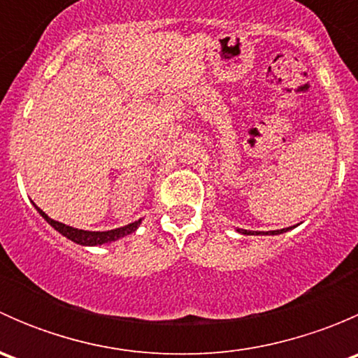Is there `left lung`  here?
<instances>
[{
  "instance_id": "left-lung-1",
  "label": "left lung",
  "mask_w": 358,
  "mask_h": 358,
  "mask_svg": "<svg viewBox=\"0 0 358 358\" xmlns=\"http://www.w3.org/2000/svg\"><path fill=\"white\" fill-rule=\"evenodd\" d=\"M294 229V227H287V229H280V230H270V232H255V230H244V229H237V232L244 234V236H279V234L289 232V230Z\"/></svg>"
}]
</instances>
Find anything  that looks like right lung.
Here are the masks:
<instances>
[{
	"label": "right lung",
	"instance_id": "right-lung-1",
	"mask_svg": "<svg viewBox=\"0 0 358 358\" xmlns=\"http://www.w3.org/2000/svg\"><path fill=\"white\" fill-rule=\"evenodd\" d=\"M32 204H34V202H32ZM34 208L38 209L39 215H41L46 222H48V225H52L57 232L62 234L64 237H67V239L72 241V243L79 244V246H102V244L114 243V241H117V239H121V237H126V236H129V234L135 232V230L140 227V223H142V218H140V220H136V222L128 223V225L119 227V229L106 230V232H92V230L74 229V227L66 225V223L57 222V220L50 218V216L46 215L41 208H38L36 204H34Z\"/></svg>",
	"mask_w": 358,
	"mask_h": 358
}]
</instances>
